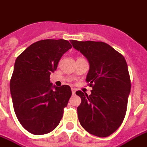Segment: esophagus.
<instances>
[{"label": "esophagus", "mask_w": 147, "mask_h": 147, "mask_svg": "<svg viewBox=\"0 0 147 147\" xmlns=\"http://www.w3.org/2000/svg\"><path fill=\"white\" fill-rule=\"evenodd\" d=\"M76 89H75V88H72V89H71V93H72V94H76Z\"/></svg>", "instance_id": "34e87169"}]
</instances>
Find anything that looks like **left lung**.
<instances>
[{"mask_svg":"<svg viewBox=\"0 0 147 147\" xmlns=\"http://www.w3.org/2000/svg\"><path fill=\"white\" fill-rule=\"evenodd\" d=\"M71 43L89 62L86 81L93 88L90 95L76 91L82 99L77 108L79 122L88 133L108 137L120 127L127 111L131 78L126 60L107 43L76 40Z\"/></svg>","mask_w":147,"mask_h":147,"instance_id":"obj_1","label":"left lung"}]
</instances>
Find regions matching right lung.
<instances>
[{
	"mask_svg": "<svg viewBox=\"0 0 147 147\" xmlns=\"http://www.w3.org/2000/svg\"><path fill=\"white\" fill-rule=\"evenodd\" d=\"M71 48V44L63 39L38 40L16 59L9 83L13 109L22 127L33 134L50 133L63 118L71 88L52 86L50 76L57 70L62 56Z\"/></svg>",
	"mask_w": 147,
	"mask_h": 147,
	"instance_id": "right-lung-1",
	"label": "right lung"
}]
</instances>
